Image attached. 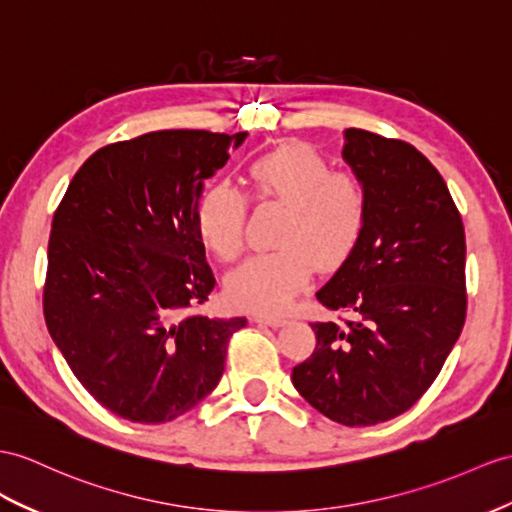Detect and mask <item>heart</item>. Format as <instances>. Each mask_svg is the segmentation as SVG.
Here are the masks:
<instances>
[{"instance_id": "b5f03b06", "label": "heart", "mask_w": 512, "mask_h": 512, "mask_svg": "<svg viewBox=\"0 0 512 512\" xmlns=\"http://www.w3.org/2000/svg\"><path fill=\"white\" fill-rule=\"evenodd\" d=\"M273 265L271 258H260V260H254V263H249L243 271L241 276L236 278V282L239 280H254L256 282V293L252 297H245V295H239L236 291H232V299L236 304H260V306H280L284 299H286V289H282V286H271L267 282V276H269V267Z\"/></svg>"}]
</instances>
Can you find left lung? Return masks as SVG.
Here are the masks:
<instances>
[{
  "mask_svg": "<svg viewBox=\"0 0 512 512\" xmlns=\"http://www.w3.org/2000/svg\"><path fill=\"white\" fill-rule=\"evenodd\" d=\"M243 136L158 130L106 145L73 176L47 245L43 315L73 376L134 423L184 415L223 376L243 317L206 313L213 271L199 193Z\"/></svg>",
  "mask_w": 512,
  "mask_h": 512,
  "instance_id": "1",
  "label": "left lung"
}]
</instances>
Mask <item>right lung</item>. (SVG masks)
<instances>
[{
	"mask_svg": "<svg viewBox=\"0 0 512 512\" xmlns=\"http://www.w3.org/2000/svg\"><path fill=\"white\" fill-rule=\"evenodd\" d=\"M343 158L363 186V228L317 293L339 313L313 323L293 384L321 415L373 426L430 389L467 315L465 228L441 173L404 141L350 128Z\"/></svg>",
	"mask_w": 512,
	"mask_h": 512,
	"instance_id": "1",
	"label": "right lung"
}]
</instances>
